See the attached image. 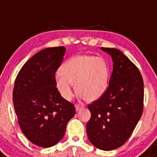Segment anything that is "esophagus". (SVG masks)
<instances>
[{
  "instance_id": "34e87169",
  "label": "esophagus",
  "mask_w": 157,
  "mask_h": 157,
  "mask_svg": "<svg viewBox=\"0 0 157 157\" xmlns=\"http://www.w3.org/2000/svg\"><path fill=\"white\" fill-rule=\"evenodd\" d=\"M75 108H76V110H77V111H79V110L83 108V105H81V104H76Z\"/></svg>"
}]
</instances>
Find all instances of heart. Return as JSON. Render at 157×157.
I'll return each mask as SVG.
<instances>
[{"instance_id":"b5f03b06","label":"heart","mask_w":157,"mask_h":157,"mask_svg":"<svg viewBox=\"0 0 157 157\" xmlns=\"http://www.w3.org/2000/svg\"><path fill=\"white\" fill-rule=\"evenodd\" d=\"M110 70L108 63L93 56L70 58L63 64L61 74L56 75V85L67 100L73 97L72 84L77 93L87 101L98 100L108 87Z\"/></svg>"}]
</instances>
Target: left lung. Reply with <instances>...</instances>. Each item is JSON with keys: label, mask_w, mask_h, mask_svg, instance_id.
<instances>
[{"label": "left lung", "mask_w": 157, "mask_h": 157, "mask_svg": "<svg viewBox=\"0 0 157 157\" xmlns=\"http://www.w3.org/2000/svg\"><path fill=\"white\" fill-rule=\"evenodd\" d=\"M101 49L112 56L113 70L105 93L88 105L87 133L95 147L108 151L128 140L141 118L144 84L139 69L121 51Z\"/></svg>", "instance_id": "1"}]
</instances>
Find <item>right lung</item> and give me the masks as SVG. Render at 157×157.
Instances as JSON below:
<instances>
[{
  "mask_svg": "<svg viewBox=\"0 0 157 157\" xmlns=\"http://www.w3.org/2000/svg\"><path fill=\"white\" fill-rule=\"evenodd\" d=\"M65 52L63 46L39 51L23 65L14 81L13 104L20 128L31 143L41 147L59 142L76 113L74 104L56 86V73Z\"/></svg>",
  "mask_w": 157,
  "mask_h": 157,
  "instance_id": "add662e5",
  "label": "right lung"
}]
</instances>
